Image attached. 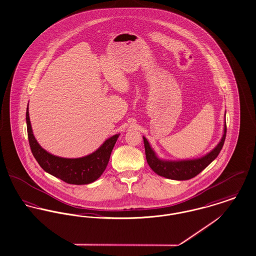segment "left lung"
Segmentation results:
<instances>
[{
	"mask_svg": "<svg viewBox=\"0 0 256 256\" xmlns=\"http://www.w3.org/2000/svg\"><path fill=\"white\" fill-rule=\"evenodd\" d=\"M226 136V122L224 124L223 136L218 144L208 154H206L201 158L197 159H189V160H162L157 157V155L152 148L148 140L144 138V150L148 164L157 174L176 180H186L196 176L200 174L204 168H206L220 152L222 146L224 144Z\"/></svg>",
	"mask_w": 256,
	"mask_h": 256,
	"instance_id": "8db88e82",
	"label": "left lung"
}]
</instances>
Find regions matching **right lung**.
I'll list each match as a JSON object with an SVG mask.
<instances>
[{
  "label": "right lung",
  "instance_id": "1",
  "mask_svg": "<svg viewBox=\"0 0 256 256\" xmlns=\"http://www.w3.org/2000/svg\"><path fill=\"white\" fill-rule=\"evenodd\" d=\"M26 122L32 154L46 172L70 184H88L97 180L110 161V154L120 134L108 138L93 154L80 158H63L44 150L34 138L27 108Z\"/></svg>",
  "mask_w": 256,
  "mask_h": 256
}]
</instances>
